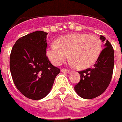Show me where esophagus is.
<instances>
[{"instance_id":"esophagus-1","label":"esophagus","mask_w":122,"mask_h":122,"mask_svg":"<svg viewBox=\"0 0 122 122\" xmlns=\"http://www.w3.org/2000/svg\"><path fill=\"white\" fill-rule=\"evenodd\" d=\"M61 72H63V73H70L71 72V71L69 70H66V69H62Z\"/></svg>"}]
</instances>
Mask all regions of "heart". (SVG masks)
<instances>
[{"label": "heart", "instance_id": "obj_1", "mask_svg": "<svg viewBox=\"0 0 122 122\" xmlns=\"http://www.w3.org/2000/svg\"><path fill=\"white\" fill-rule=\"evenodd\" d=\"M102 49L101 40L96 36L71 33L58 37L56 44L46 49V55L53 64L59 66L68 58L78 69L91 66L97 61Z\"/></svg>", "mask_w": 122, "mask_h": 122}]
</instances>
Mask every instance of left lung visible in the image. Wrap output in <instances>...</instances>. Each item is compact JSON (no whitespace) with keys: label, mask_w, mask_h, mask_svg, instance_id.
<instances>
[{"label":"left lung","mask_w":122,"mask_h":122,"mask_svg":"<svg viewBox=\"0 0 122 122\" xmlns=\"http://www.w3.org/2000/svg\"><path fill=\"white\" fill-rule=\"evenodd\" d=\"M100 40L105 42L103 50L93 68L80 71L81 81L74 86L76 93L86 99H93L101 95L110 83L114 66V50L112 44L105 37Z\"/></svg>","instance_id":"obj_1"}]
</instances>
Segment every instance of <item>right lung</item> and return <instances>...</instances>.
<instances>
[{
    "label": "right lung",
    "instance_id": "add662e5",
    "mask_svg": "<svg viewBox=\"0 0 122 122\" xmlns=\"http://www.w3.org/2000/svg\"><path fill=\"white\" fill-rule=\"evenodd\" d=\"M48 33L37 31L19 38L10 55V71L15 85L25 97L41 99L50 92L60 69L46 56Z\"/></svg>",
    "mask_w": 122,
    "mask_h": 122
}]
</instances>
